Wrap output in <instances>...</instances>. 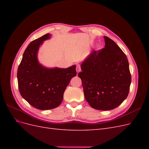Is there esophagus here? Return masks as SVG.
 Returning <instances> with one entry per match:
<instances>
[{"label": "esophagus", "instance_id": "34e87169", "mask_svg": "<svg viewBox=\"0 0 149 149\" xmlns=\"http://www.w3.org/2000/svg\"><path fill=\"white\" fill-rule=\"evenodd\" d=\"M76 71L78 72L80 71L81 70V65L79 64H76Z\"/></svg>", "mask_w": 149, "mask_h": 149}]
</instances>
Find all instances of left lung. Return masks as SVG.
Wrapping results in <instances>:
<instances>
[{
    "instance_id": "left-lung-1",
    "label": "left lung",
    "mask_w": 149,
    "mask_h": 149,
    "mask_svg": "<svg viewBox=\"0 0 149 149\" xmlns=\"http://www.w3.org/2000/svg\"><path fill=\"white\" fill-rule=\"evenodd\" d=\"M105 47L93 51L81 66L86 100L94 109L111 110L127 98L131 83L129 62L113 40L104 37Z\"/></svg>"
}]
</instances>
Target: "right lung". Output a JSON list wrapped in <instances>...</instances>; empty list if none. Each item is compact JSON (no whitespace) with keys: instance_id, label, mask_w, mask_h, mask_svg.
Instances as JSON below:
<instances>
[{"instance_id":"obj_1","label":"right lung","mask_w":149,"mask_h":149,"mask_svg":"<svg viewBox=\"0 0 149 149\" xmlns=\"http://www.w3.org/2000/svg\"><path fill=\"white\" fill-rule=\"evenodd\" d=\"M49 38L47 33L29 45L17 70L21 96L31 106L40 110L52 109L59 106L66 88L76 75L75 65L65 69H48L39 64V47Z\"/></svg>"}]
</instances>
